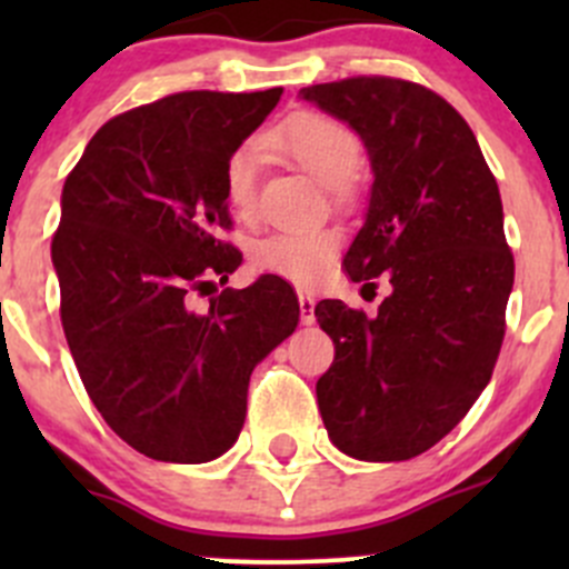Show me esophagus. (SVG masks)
I'll return each instance as SVG.
<instances>
[{
    "label": "esophagus",
    "instance_id": "34e87169",
    "mask_svg": "<svg viewBox=\"0 0 569 569\" xmlns=\"http://www.w3.org/2000/svg\"><path fill=\"white\" fill-rule=\"evenodd\" d=\"M313 308H317V300H313V295H308V291H300V319L302 325H313L317 317H313Z\"/></svg>",
    "mask_w": 569,
    "mask_h": 569
}]
</instances>
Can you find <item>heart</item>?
Here are the masks:
<instances>
[{
	"instance_id": "heart-1",
	"label": "heart",
	"mask_w": 569,
	"mask_h": 569,
	"mask_svg": "<svg viewBox=\"0 0 569 569\" xmlns=\"http://www.w3.org/2000/svg\"><path fill=\"white\" fill-rule=\"evenodd\" d=\"M263 148L289 157L297 168L330 187L336 200L349 198V178L360 168L363 146L343 120L321 112H295L261 134V140L242 142L228 157L222 170L226 203L242 222L258 214V176ZM341 244V233L330 226L280 228L250 248V261L258 272L278 274L291 283L311 286L321 278L327 263Z\"/></svg>"
}]
</instances>
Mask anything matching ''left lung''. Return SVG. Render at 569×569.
I'll use <instances>...</instances> for the list:
<instances>
[{
  "mask_svg": "<svg viewBox=\"0 0 569 569\" xmlns=\"http://www.w3.org/2000/svg\"><path fill=\"white\" fill-rule=\"evenodd\" d=\"M300 99L369 151V209L343 267L363 289L391 283L377 317L341 300L313 311L336 343L317 382L321 421L355 460H410L462 421L496 369L515 283L501 192L462 114L421 84L352 77Z\"/></svg>",
  "mask_w": 569,
  "mask_h": 569,
  "instance_id": "8db88e82",
  "label": "left lung"
}]
</instances>
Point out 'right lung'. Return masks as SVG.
<instances>
[{"mask_svg": "<svg viewBox=\"0 0 569 569\" xmlns=\"http://www.w3.org/2000/svg\"><path fill=\"white\" fill-rule=\"evenodd\" d=\"M283 90H189L107 120L62 187L51 261L73 363L112 432L159 462L226 455L242 432L250 375L295 332L291 286L261 274L194 291L242 263L222 170Z\"/></svg>", "mask_w": 569, "mask_h": 569, "instance_id": "right-lung-1", "label": "right lung"}]
</instances>
